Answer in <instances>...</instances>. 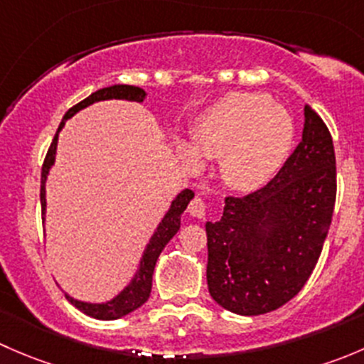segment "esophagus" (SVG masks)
I'll list each match as a JSON object with an SVG mask.
<instances>
[{
    "instance_id": "1",
    "label": "esophagus",
    "mask_w": 364,
    "mask_h": 364,
    "mask_svg": "<svg viewBox=\"0 0 364 364\" xmlns=\"http://www.w3.org/2000/svg\"><path fill=\"white\" fill-rule=\"evenodd\" d=\"M188 213L192 216H196V218H204L205 215V203L200 197H196V199L192 200V203L188 204Z\"/></svg>"
}]
</instances>
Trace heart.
<instances>
[{"mask_svg": "<svg viewBox=\"0 0 364 364\" xmlns=\"http://www.w3.org/2000/svg\"><path fill=\"white\" fill-rule=\"evenodd\" d=\"M296 134L291 112L262 93H229L203 112L193 128V144H179L183 159L199 164L222 156V176L237 190L269 181L287 160Z\"/></svg>", "mask_w": 364, "mask_h": 364, "instance_id": "obj_1", "label": "heart"}]
</instances>
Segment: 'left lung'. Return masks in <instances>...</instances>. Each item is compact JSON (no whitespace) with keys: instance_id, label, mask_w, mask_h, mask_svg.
<instances>
[{"instance_id":"1","label":"left lung","mask_w":364,"mask_h":364,"mask_svg":"<svg viewBox=\"0 0 364 364\" xmlns=\"http://www.w3.org/2000/svg\"><path fill=\"white\" fill-rule=\"evenodd\" d=\"M336 200V159L328 127L304 105L303 139L267 185L229 196L218 222L205 223L208 289L237 315L284 306L310 278Z\"/></svg>"}]
</instances>
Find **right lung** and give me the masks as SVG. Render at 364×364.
<instances>
[{"label":"right lung","mask_w":364,"mask_h":364,"mask_svg":"<svg viewBox=\"0 0 364 364\" xmlns=\"http://www.w3.org/2000/svg\"><path fill=\"white\" fill-rule=\"evenodd\" d=\"M111 98H117V100H130V102H142L146 98V91L142 87L137 86H128V84H116V86L104 87V90H98L95 93H91L90 97L84 98L82 102H79L77 105H73L72 109H68L67 114L63 116V121L60 123L56 135H54L53 142L49 146V151H47L46 160L42 165V183H40V203H42V222L43 215H46V179L49 174V168L53 167L54 156H56V144H58V134L63 128L65 121L70 119L75 112H79L80 109L87 107V105L95 104V102L102 100H111ZM193 199L192 190L185 188L174 200H172L171 209L167 211V215L164 216V220L160 222V225L156 227L155 234L149 240L148 247H146L144 255H142L141 266H139L137 274L132 280V284L127 289H123L121 294H117L114 299L107 301V303L102 304H93V303H82V301H77L68 294L67 299L73 304L75 308H79L82 314L90 315L93 318H100V321H114V318H119L128 315L130 311L137 310L139 306L148 301L149 294H151V282H153V271H155L156 260H159L161 250L165 248V245L174 237V234L179 230L181 225V215L186 209L190 200Z\"/></svg>","instance_id":"right-lung-1"}]
</instances>
